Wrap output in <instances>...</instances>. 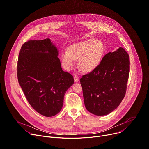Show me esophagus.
Wrapping results in <instances>:
<instances>
[{"mask_svg":"<svg viewBox=\"0 0 149 149\" xmlns=\"http://www.w3.org/2000/svg\"><path fill=\"white\" fill-rule=\"evenodd\" d=\"M74 81H75V82H76V83H77L78 81H79V78L78 77H77V76H75L74 77Z\"/></svg>","mask_w":149,"mask_h":149,"instance_id":"obj_1","label":"esophagus"}]
</instances>
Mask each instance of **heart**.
Returning <instances> with one entry per match:
<instances>
[{"label": "heart", "mask_w": 149, "mask_h": 149, "mask_svg": "<svg viewBox=\"0 0 149 149\" xmlns=\"http://www.w3.org/2000/svg\"><path fill=\"white\" fill-rule=\"evenodd\" d=\"M104 55V45L100 40L89 39L71 45L67 51L62 52L61 58L64 68L71 71L78 64L86 72L96 70L100 64Z\"/></svg>", "instance_id": "heart-1"}]
</instances>
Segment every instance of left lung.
Masks as SVG:
<instances>
[{
  "mask_svg": "<svg viewBox=\"0 0 149 149\" xmlns=\"http://www.w3.org/2000/svg\"><path fill=\"white\" fill-rule=\"evenodd\" d=\"M129 71V55L124 48L107 53L96 70L80 79L87 110L103 116L116 109L125 95Z\"/></svg>",
  "mask_w": 149,
  "mask_h": 149,
  "instance_id": "left-lung-1",
  "label": "left lung"
}]
</instances>
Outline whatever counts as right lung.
Instances as JSON below:
<instances>
[{
    "label": "right lung",
    "mask_w": 149,
    "mask_h": 149,
    "mask_svg": "<svg viewBox=\"0 0 149 149\" xmlns=\"http://www.w3.org/2000/svg\"><path fill=\"white\" fill-rule=\"evenodd\" d=\"M58 55V47L46 38L25 42L18 56L19 84L33 109L46 117L60 112L65 93L74 83L62 70Z\"/></svg>",
    "instance_id": "add662e5"
}]
</instances>
